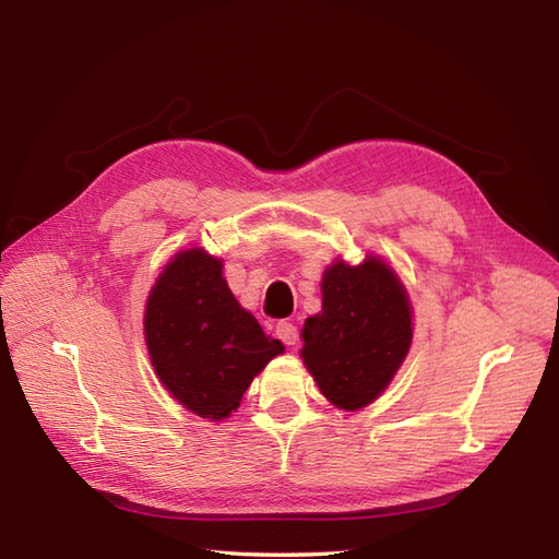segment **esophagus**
<instances>
[{
  "label": "esophagus",
  "mask_w": 559,
  "mask_h": 559,
  "mask_svg": "<svg viewBox=\"0 0 559 559\" xmlns=\"http://www.w3.org/2000/svg\"><path fill=\"white\" fill-rule=\"evenodd\" d=\"M275 333L284 345H296L298 343V329H296V324H292V321H286V319L277 321Z\"/></svg>",
  "instance_id": "obj_1"
}]
</instances>
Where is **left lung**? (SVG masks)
<instances>
[{"mask_svg": "<svg viewBox=\"0 0 559 559\" xmlns=\"http://www.w3.org/2000/svg\"><path fill=\"white\" fill-rule=\"evenodd\" d=\"M300 359L335 408L373 403L405 361L413 343L408 292L384 259L359 265L335 259L321 277V312L300 331Z\"/></svg>", "mask_w": 559, "mask_h": 559, "instance_id": "8db88e82", "label": "left lung"}]
</instances>
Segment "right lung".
Listing matches in <instances>:
<instances>
[{
	"mask_svg": "<svg viewBox=\"0 0 559 559\" xmlns=\"http://www.w3.org/2000/svg\"><path fill=\"white\" fill-rule=\"evenodd\" d=\"M144 341L160 384L186 411L222 421L284 345L263 333L202 247L167 261L144 306Z\"/></svg>",
	"mask_w": 559,
	"mask_h": 559,
	"instance_id": "obj_1",
	"label": "right lung"
}]
</instances>
